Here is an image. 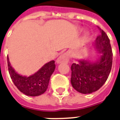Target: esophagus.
<instances>
[{"instance_id":"obj_1","label":"esophagus","mask_w":120,"mask_h":120,"mask_svg":"<svg viewBox=\"0 0 120 120\" xmlns=\"http://www.w3.org/2000/svg\"><path fill=\"white\" fill-rule=\"evenodd\" d=\"M69 53H65L62 54V55H60L56 60V63L58 64H64V63H67L68 62L69 60Z\"/></svg>"}]
</instances>
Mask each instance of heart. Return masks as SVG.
Segmentation results:
<instances>
[{"instance_id":"b5f03b06","label":"heart","mask_w":120,"mask_h":120,"mask_svg":"<svg viewBox=\"0 0 120 120\" xmlns=\"http://www.w3.org/2000/svg\"><path fill=\"white\" fill-rule=\"evenodd\" d=\"M79 31H82V30H81V29H79ZM89 36H90V34H89V33H88V32L84 34V39L85 40H86V39L89 38Z\"/></svg>"}]
</instances>
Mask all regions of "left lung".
I'll return each instance as SVG.
<instances>
[{
	"label": "left lung",
	"mask_w": 120,
	"mask_h": 120,
	"mask_svg": "<svg viewBox=\"0 0 120 120\" xmlns=\"http://www.w3.org/2000/svg\"><path fill=\"white\" fill-rule=\"evenodd\" d=\"M100 35L97 37L94 46L99 54L94 62L79 60L71 66L70 82L72 87L80 93L90 94L100 89L108 78L111 72L113 53L109 39L103 30L98 27Z\"/></svg>",
	"instance_id": "8db88e82"
}]
</instances>
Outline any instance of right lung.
Masks as SVG:
<instances>
[{
	"label": "right lung",
	"instance_id": "obj_1",
	"mask_svg": "<svg viewBox=\"0 0 120 120\" xmlns=\"http://www.w3.org/2000/svg\"><path fill=\"white\" fill-rule=\"evenodd\" d=\"M8 70L12 82L19 90L26 96H38L48 89L50 79L55 69V61L52 60L44 65L40 70L30 76L18 74L11 66L7 56Z\"/></svg>",
	"mask_w": 120,
	"mask_h": 120
}]
</instances>
